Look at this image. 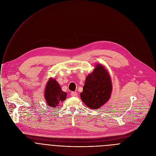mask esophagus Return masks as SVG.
I'll return each instance as SVG.
<instances>
[{"mask_svg":"<svg viewBox=\"0 0 156 156\" xmlns=\"http://www.w3.org/2000/svg\"><path fill=\"white\" fill-rule=\"evenodd\" d=\"M71 96H77V93L76 92H72L71 93Z\"/></svg>","mask_w":156,"mask_h":156,"instance_id":"34e87169","label":"esophagus"}]
</instances>
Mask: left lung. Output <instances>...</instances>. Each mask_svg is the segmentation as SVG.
Instances as JSON below:
<instances>
[{"instance_id":"8db88e82","label":"left lung","mask_w":156,"mask_h":156,"mask_svg":"<svg viewBox=\"0 0 156 156\" xmlns=\"http://www.w3.org/2000/svg\"><path fill=\"white\" fill-rule=\"evenodd\" d=\"M112 91V84L109 73L104 66L98 63L93 72L86 76L80 97L87 107L96 110L109 100Z\"/></svg>"}]
</instances>
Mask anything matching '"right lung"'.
Returning a JSON list of instances; mask_svg holds the SVG:
<instances>
[{
    "instance_id": "right-lung-1",
    "label": "right lung",
    "mask_w": 156,
    "mask_h": 156,
    "mask_svg": "<svg viewBox=\"0 0 156 156\" xmlns=\"http://www.w3.org/2000/svg\"><path fill=\"white\" fill-rule=\"evenodd\" d=\"M44 94L48 105L52 108L57 107L60 103L66 99L67 95L62 90L57 80L52 78H50L48 81Z\"/></svg>"
}]
</instances>
